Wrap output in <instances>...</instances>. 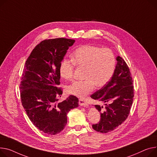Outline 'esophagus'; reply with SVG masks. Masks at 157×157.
I'll use <instances>...</instances> for the list:
<instances>
[{"mask_svg": "<svg viewBox=\"0 0 157 157\" xmlns=\"http://www.w3.org/2000/svg\"><path fill=\"white\" fill-rule=\"evenodd\" d=\"M79 104L81 106H83V107H85L88 106V104L84 100L81 99V98L79 100Z\"/></svg>", "mask_w": 157, "mask_h": 157, "instance_id": "esophagus-1", "label": "esophagus"}]
</instances>
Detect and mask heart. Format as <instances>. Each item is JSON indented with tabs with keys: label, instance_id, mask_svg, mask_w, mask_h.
Here are the masks:
<instances>
[{
	"label": "heart",
	"instance_id": "1",
	"mask_svg": "<svg viewBox=\"0 0 157 157\" xmlns=\"http://www.w3.org/2000/svg\"><path fill=\"white\" fill-rule=\"evenodd\" d=\"M71 59H64L59 66L60 76L70 80L74 76L75 66L85 67V79L75 81L67 88L71 95L85 98L95 88L105 85L113 75L116 59L112 51L91 45H85L76 48Z\"/></svg>",
	"mask_w": 157,
	"mask_h": 157
}]
</instances>
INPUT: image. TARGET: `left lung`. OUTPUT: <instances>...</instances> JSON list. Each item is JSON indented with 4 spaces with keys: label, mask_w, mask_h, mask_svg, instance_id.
I'll use <instances>...</instances> for the list:
<instances>
[{
    "label": "left lung",
    "mask_w": 157,
    "mask_h": 157,
    "mask_svg": "<svg viewBox=\"0 0 157 157\" xmlns=\"http://www.w3.org/2000/svg\"><path fill=\"white\" fill-rule=\"evenodd\" d=\"M110 80L91 98L105 103V107L96 105L100 112L99 123L92 128L100 132L107 133L116 129L128 118L134 99V86L129 68L120 56ZM109 102V104L106 103Z\"/></svg>",
    "instance_id": "left-lung-1"
}]
</instances>
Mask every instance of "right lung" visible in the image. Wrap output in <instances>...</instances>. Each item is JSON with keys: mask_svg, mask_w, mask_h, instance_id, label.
Segmentation results:
<instances>
[{"mask_svg": "<svg viewBox=\"0 0 157 157\" xmlns=\"http://www.w3.org/2000/svg\"><path fill=\"white\" fill-rule=\"evenodd\" d=\"M75 40L59 38L45 40L27 59L20 84L22 105L29 120L39 130L55 135L64 129L67 114L79 106L78 98L69 95L57 102L62 90L59 66Z\"/></svg>", "mask_w": 157, "mask_h": 157, "instance_id": "obj_1", "label": "right lung"}]
</instances>
